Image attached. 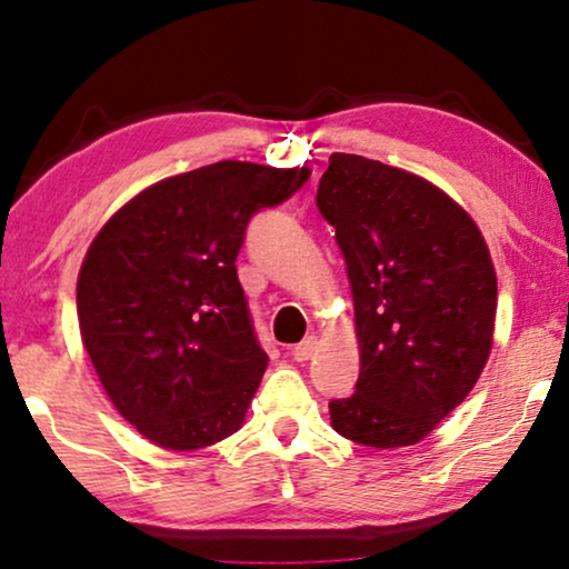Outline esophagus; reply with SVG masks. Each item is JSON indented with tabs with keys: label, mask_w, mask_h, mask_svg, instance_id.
Here are the masks:
<instances>
[{
	"label": "esophagus",
	"mask_w": 569,
	"mask_h": 569,
	"mask_svg": "<svg viewBox=\"0 0 569 569\" xmlns=\"http://www.w3.org/2000/svg\"><path fill=\"white\" fill-rule=\"evenodd\" d=\"M313 352H316V337H306L300 341V345L292 347V360L306 362V360H310V357H313Z\"/></svg>",
	"instance_id": "1"
}]
</instances>
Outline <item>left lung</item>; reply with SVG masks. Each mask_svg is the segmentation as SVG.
<instances>
[{"label":"left lung","mask_w":569,"mask_h":569,"mask_svg":"<svg viewBox=\"0 0 569 569\" xmlns=\"http://www.w3.org/2000/svg\"><path fill=\"white\" fill-rule=\"evenodd\" d=\"M352 284L360 378L331 427L368 448L427 438L489 360L497 274L463 207L425 178L333 152L316 193Z\"/></svg>","instance_id":"left-lung-1"}]
</instances>
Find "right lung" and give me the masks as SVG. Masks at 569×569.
<instances>
[{"label":"right lung","mask_w":569,"mask_h":569,"mask_svg":"<svg viewBox=\"0 0 569 569\" xmlns=\"http://www.w3.org/2000/svg\"><path fill=\"white\" fill-rule=\"evenodd\" d=\"M308 178L214 162L137 193L90 243L77 279L82 345L108 399L154 446L199 450L243 422L269 357L236 259L251 217Z\"/></svg>","instance_id":"1"}]
</instances>
